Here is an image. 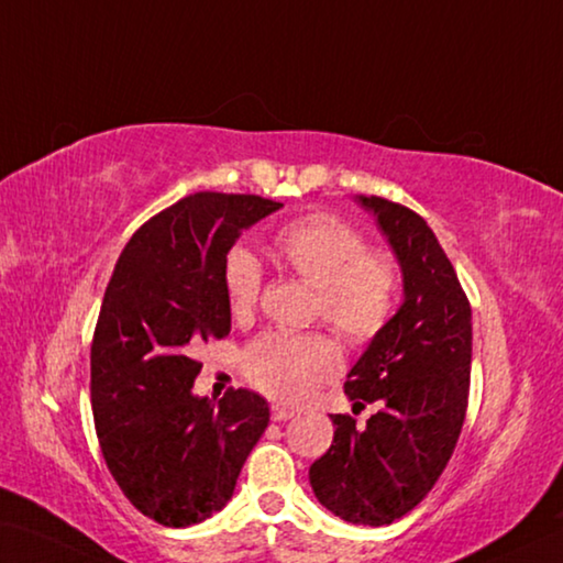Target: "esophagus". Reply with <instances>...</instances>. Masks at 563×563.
<instances>
[{
    "label": "esophagus",
    "instance_id": "1",
    "mask_svg": "<svg viewBox=\"0 0 563 563\" xmlns=\"http://www.w3.org/2000/svg\"><path fill=\"white\" fill-rule=\"evenodd\" d=\"M294 416H297V412H294V410L287 408V406H279V402H274V406H272V420H274V422H287V420H291Z\"/></svg>",
    "mask_w": 563,
    "mask_h": 563
}]
</instances>
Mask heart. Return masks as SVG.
Listing matches in <instances>:
<instances>
[{"instance_id": "obj_1", "label": "heart", "mask_w": 563, "mask_h": 563, "mask_svg": "<svg viewBox=\"0 0 563 563\" xmlns=\"http://www.w3.org/2000/svg\"><path fill=\"white\" fill-rule=\"evenodd\" d=\"M279 262L319 289V317L349 341H371L396 311L400 274L388 254L368 252L356 227L336 214H309L274 236ZM260 264L244 250L224 266V294L232 319L250 317L260 297ZM341 366V353L323 333H266L244 356L246 378L282 402L307 400Z\"/></svg>"}]
</instances>
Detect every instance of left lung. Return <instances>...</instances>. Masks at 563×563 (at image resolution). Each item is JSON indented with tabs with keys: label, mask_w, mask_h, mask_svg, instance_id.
<instances>
[{
	"label": "left lung",
	"mask_w": 563,
	"mask_h": 563,
	"mask_svg": "<svg viewBox=\"0 0 563 563\" xmlns=\"http://www.w3.org/2000/svg\"><path fill=\"white\" fill-rule=\"evenodd\" d=\"M402 274V303L349 371V400L378 402L366 426L331 416L333 442L309 467L317 499L351 525L383 527L420 505L457 445L467 410L472 309L435 232L408 207L356 195Z\"/></svg>",
	"instance_id": "left-lung-1"
}]
</instances>
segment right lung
I'll return each instance as SVG.
<instances>
[{
  "mask_svg": "<svg viewBox=\"0 0 563 563\" xmlns=\"http://www.w3.org/2000/svg\"><path fill=\"white\" fill-rule=\"evenodd\" d=\"M284 207L260 195L195 192L137 230L118 256L91 346V406L106 465L135 509L192 527L232 499L269 426L256 393L200 398L192 358L232 329L227 252Z\"/></svg>",
  "mask_w": 563,
  "mask_h": 563,
  "instance_id": "obj_1",
  "label": "right lung"
}]
</instances>
